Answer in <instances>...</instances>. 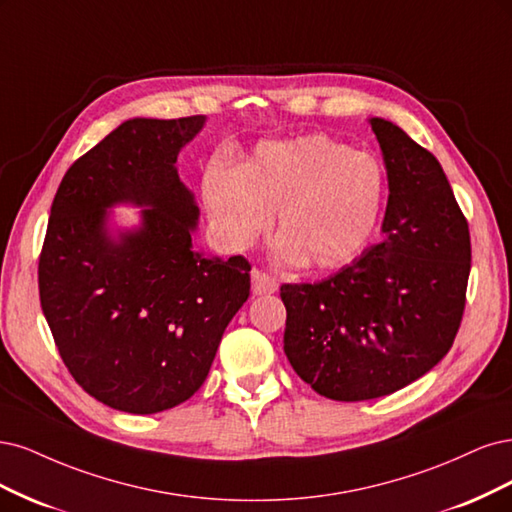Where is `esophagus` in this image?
Segmentation results:
<instances>
[{
  "instance_id": "1",
  "label": "esophagus",
  "mask_w": 512,
  "mask_h": 512,
  "mask_svg": "<svg viewBox=\"0 0 512 512\" xmlns=\"http://www.w3.org/2000/svg\"><path fill=\"white\" fill-rule=\"evenodd\" d=\"M251 289H253L255 295H270L278 289V283H276V278H272L263 270L255 268L251 272Z\"/></svg>"
}]
</instances>
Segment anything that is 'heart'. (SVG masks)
I'll list each match as a JSON object with an SVG mask.
<instances>
[{"label":"heart","mask_w":512,"mask_h":512,"mask_svg":"<svg viewBox=\"0 0 512 512\" xmlns=\"http://www.w3.org/2000/svg\"><path fill=\"white\" fill-rule=\"evenodd\" d=\"M202 193L208 217L232 249H244L276 212V255L306 270H334L368 242L383 202L376 161L312 134L263 142L234 172L212 166Z\"/></svg>","instance_id":"heart-1"}]
</instances>
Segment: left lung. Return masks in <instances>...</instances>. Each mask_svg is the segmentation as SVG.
Returning a JSON list of instances; mask_svg holds the SVG:
<instances>
[{
    "instance_id": "obj_1",
    "label": "left lung",
    "mask_w": 512,
    "mask_h": 512,
    "mask_svg": "<svg viewBox=\"0 0 512 512\" xmlns=\"http://www.w3.org/2000/svg\"><path fill=\"white\" fill-rule=\"evenodd\" d=\"M389 200L381 242L321 283L283 285L285 355L317 393L383 398L449 353L466 306L470 232L438 159L385 119Z\"/></svg>"
}]
</instances>
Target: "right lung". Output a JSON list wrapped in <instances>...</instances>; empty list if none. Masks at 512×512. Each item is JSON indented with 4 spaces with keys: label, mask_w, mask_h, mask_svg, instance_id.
Here are the masks:
<instances>
[{
    "label": "right lung",
    "mask_w": 512,
    "mask_h": 512,
    "mask_svg": "<svg viewBox=\"0 0 512 512\" xmlns=\"http://www.w3.org/2000/svg\"><path fill=\"white\" fill-rule=\"evenodd\" d=\"M204 123V114L121 123L72 163L51 206L38 263L46 323L74 381L131 415L187 402L249 300L251 263L191 242L200 208L176 157ZM117 203L145 206L138 228L109 232Z\"/></svg>",
    "instance_id": "right-lung-1"
}]
</instances>
